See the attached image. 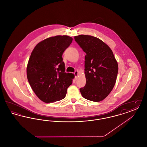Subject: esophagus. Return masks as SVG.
Instances as JSON below:
<instances>
[{
  "label": "esophagus",
  "instance_id": "esophagus-1",
  "mask_svg": "<svg viewBox=\"0 0 147 147\" xmlns=\"http://www.w3.org/2000/svg\"><path fill=\"white\" fill-rule=\"evenodd\" d=\"M78 73H79V71L78 70H76L75 72H74V75H75V77L77 79L78 78Z\"/></svg>",
  "mask_w": 147,
  "mask_h": 147
}]
</instances>
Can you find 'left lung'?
<instances>
[{"label":"left lung","mask_w":147,"mask_h":147,"mask_svg":"<svg viewBox=\"0 0 147 147\" xmlns=\"http://www.w3.org/2000/svg\"><path fill=\"white\" fill-rule=\"evenodd\" d=\"M86 53L84 73L86 85L80 91L83 98L99 102L106 98L116 83L119 67L110 47L100 39L90 35L74 37Z\"/></svg>","instance_id":"obj_1"}]
</instances>
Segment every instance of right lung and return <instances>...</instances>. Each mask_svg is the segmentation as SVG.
<instances>
[{"mask_svg":"<svg viewBox=\"0 0 147 147\" xmlns=\"http://www.w3.org/2000/svg\"><path fill=\"white\" fill-rule=\"evenodd\" d=\"M67 35H58L38 43L31 52L26 68L28 83L36 96L46 103L65 97L74 75L65 72L62 55L72 42Z\"/></svg>","mask_w":147,"mask_h":147,"instance_id":"add662e5","label":"right lung"}]
</instances>
